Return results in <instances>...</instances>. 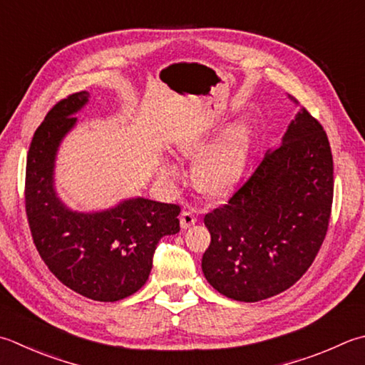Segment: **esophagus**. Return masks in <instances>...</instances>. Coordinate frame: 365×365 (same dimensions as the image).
<instances>
[{"mask_svg":"<svg viewBox=\"0 0 365 365\" xmlns=\"http://www.w3.org/2000/svg\"><path fill=\"white\" fill-rule=\"evenodd\" d=\"M195 221H196L195 212H192V210H182V213H180V226L183 227V230H187V227H190L191 225H195Z\"/></svg>","mask_w":365,"mask_h":365,"instance_id":"obj_1","label":"esophagus"}]
</instances>
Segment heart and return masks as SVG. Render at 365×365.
Returning a JSON list of instances; mask_svg holds the SVG:
<instances>
[{
	"label": "heart",
	"instance_id": "heart-1",
	"mask_svg": "<svg viewBox=\"0 0 365 365\" xmlns=\"http://www.w3.org/2000/svg\"><path fill=\"white\" fill-rule=\"evenodd\" d=\"M250 144H252V125L247 120L235 121L223 135L210 145L196 160L192 166V180L196 187L207 195H223L237 183L247 166ZM204 148L202 140H191L183 147V152L196 155ZM161 174L174 178L177 169L173 164H164Z\"/></svg>",
	"mask_w": 365,
	"mask_h": 365
}]
</instances>
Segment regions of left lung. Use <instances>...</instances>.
Wrapping results in <instances>:
<instances>
[{
	"label": "left lung",
	"instance_id": "8db88e82",
	"mask_svg": "<svg viewBox=\"0 0 365 365\" xmlns=\"http://www.w3.org/2000/svg\"><path fill=\"white\" fill-rule=\"evenodd\" d=\"M297 103L294 96H289ZM334 197L331 145L302 109L227 202L207 212L202 272L221 294L258 302L291 288L315 261Z\"/></svg>",
	"mask_w": 365,
	"mask_h": 365
}]
</instances>
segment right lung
Wrapping results in <instances>:
<instances>
[{
	"label": "right lung",
	"instance_id": "right-lung-1",
	"mask_svg": "<svg viewBox=\"0 0 365 365\" xmlns=\"http://www.w3.org/2000/svg\"><path fill=\"white\" fill-rule=\"evenodd\" d=\"M87 101V91L73 93L36 130L26 156L25 209L36 250L50 272L77 294L115 302L144 287L158 242L180 231V205L135 197L110 210L78 213L56 197V148Z\"/></svg>",
	"mask_w": 365,
	"mask_h": 365
}]
</instances>
